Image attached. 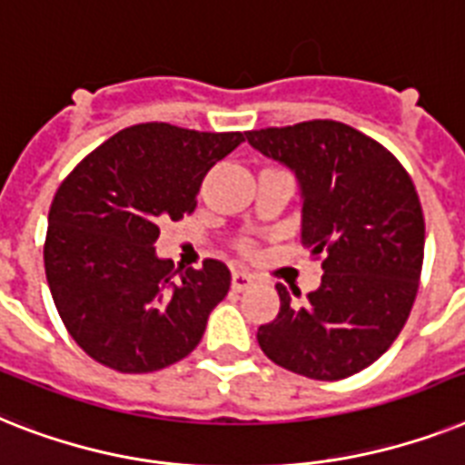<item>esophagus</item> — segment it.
Wrapping results in <instances>:
<instances>
[{"mask_svg":"<svg viewBox=\"0 0 465 465\" xmlns=\"http://www.w3.org/2000/svg\"><path fill=\"white\" fill-rule=\"evenodd\" d=\"M252 282H255V279H252V274H248V272L236 270L232 274V289H233V292H245L248 286H252Z\"/></svg>","mask_w":465,"mask_h":465,"instance_id":"esophagus-1","label":"esophagus"}]
</instances>
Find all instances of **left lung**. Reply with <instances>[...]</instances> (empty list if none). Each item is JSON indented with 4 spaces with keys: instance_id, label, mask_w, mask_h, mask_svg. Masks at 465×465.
I'll return each instance as SVG.
<instances>
[{
    "instance_id": "8db88e82",
    "label": "left lung",
    "mask_w": 465,
    "mask_h": 465,
    "mask_svg": "<svg viewBox=\"0 0 465 465\" xmlns=\"http://www.w3.org/2000/svg\"><path fill=\"white\" fill-rule=\"evenodd\" d=\"M245 141L292 169L301 241L324 258L301 303L277 284L279 315L258 330L260 349L311 380L356 375L394 343L416 301L425 222L413 181L390 150L339 122L260 128Z\"/></svg>"
}]
</instances>
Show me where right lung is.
I'll use <instances>...</instances> for the list:
<instances>
[{"mask_svg":"<svg viewBox=\"0 0 465 465\" xmlns=\"http://www.w3.org/2000/svg\"><path fill=\"white\" fill-rule=\"evenodd\" d=\"M243 134L141 124L112 135L66 176L47 217L45 272L75 343L119 372H153L198 346L229 292L220 260L181 270L160 258V222L193 213L205 173Z\"/></svg>","mask_w":465,"mask_h":465,"instance_id":"1","label":"right lung"}]
</instances>
